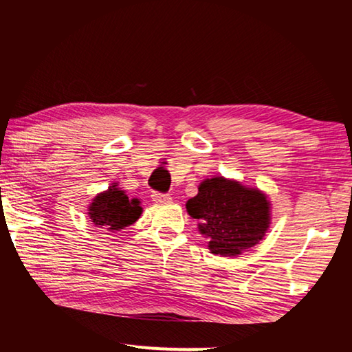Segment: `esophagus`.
<instances>
[{"instance_id": "34e87169", "label": "esophagus", "mask_w": 352, "mask_h": 352, "mask_svg": "<svg viewBox=\"0 0 352 352\" xmlns=\"http://www.w3.org/2000/svg\"><path fill=\"white\" fill-rule=\"evenodd\" d=\"M152 199L155 204H169V201L172 200L169 194H163V192H153Z\"/></svg>"}]
</instances>
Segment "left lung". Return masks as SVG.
<instances>
[{
  "instance_id": "left-lung-1",
  "label": "left lung",
  "mask_w": 352,
  "mask_h": 352,
  "mask_svg": "<svg viewBox=\"0 0 352 352\" xmlns=\"http://www.w3.org/2000/svg\"><path fill=\"white\" fill-rule=\"evenodd\" d=\"M186 210L199 219L201 234L210 237L214 254L236 256L264 237L270 223L269 201L258 189L214 177L201 182Z\"/></svg>"
}]
</instances>
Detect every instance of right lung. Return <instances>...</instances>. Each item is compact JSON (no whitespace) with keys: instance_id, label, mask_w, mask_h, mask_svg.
I'll list each match as a JSON object with an SVG mask.
<instances>
[{"instance_id":"add662e5","label":"right lung","mask_w":352,"mask_h":352,"mask_svg":"<svg viewBox=\"0 0 352 352\" xmlns=\"http://www.w3.org/2000/svg\"><path fill=\"white\" fill-rule=\"evenodd\" d=\"M88 214L93 223L100 225V228L109 231H119L132 225L141 216L142 208L138 199L130 200L126 192L111 186L107 192L99 194L88 208Z\"/></svg>"}]
</instances>
